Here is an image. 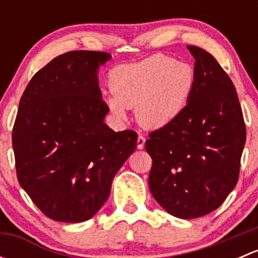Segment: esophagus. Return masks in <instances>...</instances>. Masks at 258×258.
<instances>
[{
	"label": "esophagus",
	"mask_w": 258,
	"mask_h": 258,
	"mask_svg": "<svg viewBox=\"0 0 258 258\" xmlns=\"http://www.w3.org/2000/svg\"><path fill=\"white\" fill-rule=\"evenodd\" d=\"M145 142L146 139L142 135H140V136L137 137V148H139V150H142V148L145 147Z\"/></svg>",
	"instance_id": "1"
}]
</instances>
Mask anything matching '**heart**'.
<instances>
[{
    "label": "heart",
    "mask_w": 258,
    "mask_h": 258,
    "mask_svg": "<svg viewBox=\"0 0 258 258\" xmlns=\"http://www.w3.org/2000/svg\"><path fill=\"white\" fill-rule=\"evenodd\" d=\"M195 71L188 63L157 53L111 71L112 95L105 102L114 118L126 119L134 108L137 121L147 130L166 127L183 111L195 87Z\"/></svg>",
    "instance_id": "heart-1"
}]
</instances>
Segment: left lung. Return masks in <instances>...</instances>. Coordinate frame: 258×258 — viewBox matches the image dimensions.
<instances>
[{
  "label": "left lung",
  "mask_w": 258,
  "mask_h": 258,
  "mask_svg": "<svg viewBox=\"0 0 258 258\" xmlns=\"http://www.w3.org/2000/svg\"><path fill=\"white\" fill-rule=\"evenodd\" d=\"M195 58V87L181 114L151 132L148 186L175 217H202L235 188L246 142L243 114L232 81L215 57L187 46Z\"/></svg>",
  "instance_id": "1"
}]
</instances>
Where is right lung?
Segmentation results:
<instances>
[{"label":"right lung","mask_w":258,"mask_h":258,"mask_svg":"<svg viewBox=\"0 0 258 258\" xmlns=\"http://www.w3.org/2000/svg\"><path fill=\"white\" fill-rule=\"evenodd\" d=\"M111 54L72 51L52 59L26 87L14 132L17 178L33 204L58 222L90 220L107 201L137 134L105 123L98 70Z\"/></svg>","instance_id":"obj_1"}]
</instances>
